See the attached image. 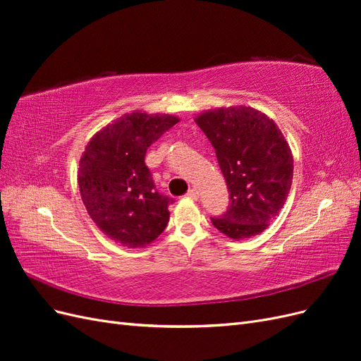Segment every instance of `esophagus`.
I'll return each mask as SVG.
<instances>
[{
    "instance_id": "esophagus-1",
    "label": "esophagus",
    "mask_w": 361,
    "mask_h": 361,
    "mask_svg": "<svg viewBox=\"0 0 361 361\" xmlns=\"http://www.w3.org/2000/svg\"><path fill=\"white\" fill-rule=\"evenodd\" d=\"M187 197L192 199V200H197L199 199V191L195 188H191L188 192H187Z\"/></svg>"
}]
</instances>
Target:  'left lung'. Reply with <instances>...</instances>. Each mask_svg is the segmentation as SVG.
<instances>
[{"mask_svg":"<svg viewBox=\"0 0 361 361\" xmlns=\"http://www.w3.org/2000/svg\"><path fill=\"white\" fill-rule=\"evenodd\" d=\"M211 141L227 183L228 203L212 224L232 239L264 232L281 211L292 185L293 159L277 125L247 106L218 108L195 118Z\"/></svg>","mask_w":361,"mask_h":361,"instance_id":"left-lung-1","label":"left lung"}]
</instances>
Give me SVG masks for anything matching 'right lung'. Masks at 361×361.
<instances>
[{
    "label": "right lung",
    "instance_id": "obj_1",
    "mask_svg": "<svg viewBox=\"0 0 361 361\" xmlns=\"http://www.w3.org/2000/svg\"><path fill=\"white\" fill-rule=\"evenodd\" d=\"M179 122L174 116L133 113L99 130L85 146L78 185L87 212L113 241L129 248L150 244L167 227L174 200L157 190L145 157Z\"/></svg>",
    "mask_w": 361,
    "mask_h": 361
}]
</instances>
